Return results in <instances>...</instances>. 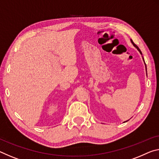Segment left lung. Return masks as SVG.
Returning a JSON list of instances; mask_svg holds the SVG:
<instances>
[{
    "label": "left lung",
    "mask_w": 159,
    "mask_h": 159,
    "mask_svg": "<svg viewBox=\"0 0 159 159\" xmlns=\"http://www.w3.org/2000/svg\"><path fill=\"white\" fill-rule=\"evenodd\" d=\"M131 42H132V44H133V46H134V47H136V48H137V50H138V51L139 52V53H140V54H142V52H141V50L139 49V47L137 46V45H136L134 43V42H133V41H132V39H131ZM142 59H143V62H144V59H143V57H142ZM144 64H145V68H146V71H147V65H146V64H145V62H144ZM128 121V120H127ZM127 121H125V122H127Z\"/></svg>",
    "instance_id": "obj_1"
}]
</instances>
